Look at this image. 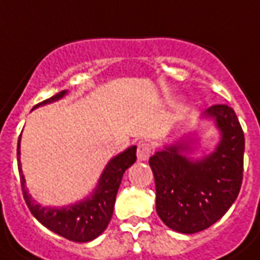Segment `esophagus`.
<instances>
[{
  "mask_svg": "<svg viewBox=\"0 0 260 260\" xmlns=\"http://www.w3.org/2000/svg\"><path fill=\"white\" fill-rule=\"evenodd\" d=\"M151 155V145L147 143H140L137 147L138 160H147Z\"/></svg>",
  "mask_w": 260,
  "mask_h": 260,
  "instance_id": "1",
  "label": "esophagus"
}]
</instances>
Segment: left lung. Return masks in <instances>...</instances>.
I'll list each match as a JSON object with an SVG mask.
<instances>
[{
    "label": "left lung",
    "mask_w": 260,
    "mask_h": 260,
    "mask_svg": "<svg viewBox=\"0 0 260 260\" xmlns=\"http://www.w3.org/2000/svg\"><path fill=\"white\" fill-rule=\"evenodd\" d=\"M202 116L213 120L219 140L213 151L191 158L192 144L184 136L149 158L156 187V212L165 224L183 234L210 227L230 209L242 183L245 138L236 112L213 105Z\"/></svg>",
    "instance_id": "8db88e82"
}]
</instances>
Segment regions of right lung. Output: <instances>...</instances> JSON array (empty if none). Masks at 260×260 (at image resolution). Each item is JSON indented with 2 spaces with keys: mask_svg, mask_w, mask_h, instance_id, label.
<instances>
[{
  "mask_svg": "<svg viewBox=\"0 0 260 260\" xmlns=\"http://www.w3.org/2000/svg\"><path fill=\"white\" fill-rule=\"evenodd\" d=\"M66 94H68L66 90L60 91L48 100L40 102L39 105H36L34 108L58 101ZM136 151H137V147L133 145V147H128L126 151L113 156L100 176L98 184L94 191L84 200L72 205L62 206V208H51V206H41L37 204L26 188V180H24L22 164H20V137H19L18 169L26 205L29 206L31 215L43 226L56 233L58 236L65 237L66 240L75 242L92 241L105 231L111 221L119 185L122 183L124 172L137 159Z\"/></svg>",
  "mask_w": 260,
  "mask_h": 260,
  "instance_id": "obj_1",
  "label": "right lung"
}]
</instances>
